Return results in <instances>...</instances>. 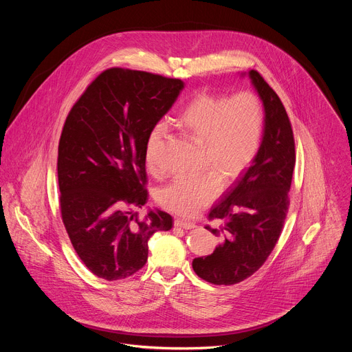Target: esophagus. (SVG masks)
<instances>
[{
    "mask_svg": "<svg viewBox=\"0 0 352 352\" xmlns=\"http://www.w3.org/2000/svg\"><path fill=\"white\" fill-rule=\"evenodd\" d=\"M174 226H175V227H179V228H185V230H190V228H195V227H196L195 223L184 221V220H181V219H177V220L174 221Z\"/></svg>",
    "mask_w": 352,
    "mask_h": 352,
    "instance_id": "esophagus-1",
    "label": "esophagus"
}]
</instances>
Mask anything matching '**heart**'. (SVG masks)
Instances as JSON below:
<instances>
[{"label": "heart", "mask_w": 352, "mask_h": 352, "mask_svg": "<svg viewBox=\"0 0 352 352\" xmlns=\"http://www.w3.org/2000/svg\"><path fill=\"white\" fill-rule=\"evenodd\" d=\"M179 125L200 143V167L212 173L177 175L157 190L159 205L178 216L192 217L219 195V179L230 185L256 160L265 132V109L254 91L231 97L200 94L181 113ZM164 125L157 124L146 140L144 163L150 174H160L157 147Z\"/></svg>", "instance_id": "obj_1"}]
</instances>
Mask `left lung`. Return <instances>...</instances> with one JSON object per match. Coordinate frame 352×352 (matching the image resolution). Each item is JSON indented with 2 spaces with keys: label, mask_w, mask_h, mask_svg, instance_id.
I'll return each mask as SVG.
<instances>
[{
  "label": "left lung",
  "mask_w": 352,
  "mask_h": 352,
  "mask_svg": "<svg viewBox=\"0 0 352 352\" xmlns=\"http://www.w3.org/2000/svg\"><path fill=\"white\" fill-rule=\"evenodd\" d=\"M265 107V132L259 155L248 171L212 206L206 227L221 243L208 256L195 258V273L216 285H232L252 276L274 249L289 206L288 192L295 166L289 118L277 93L262 75L249 71Z\"/></svg>",
  "instance_id": "1"
}]
</instances>
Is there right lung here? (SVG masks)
Returning <instances> with one entry per match:
<instances>
[{
    "label": "right lung",
    "mask_w": 352,
    "mask_h": 352,
    "mask_svg": "<svg viewBox=\"0 0 352 352\" xmlns=\"http://www.w3.org/2000/svg\"><path fill=\"white\" fill-rule=\"evenodd\" d=\"M181 79L110 68L71 109L58 144L63 223L78 256L97 277L121 280L147 262V241L173 217L147 202V136L171 109Z\"/></svg>",
    "instance_id": "add662e5"
}]
</instances>
